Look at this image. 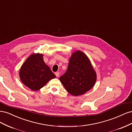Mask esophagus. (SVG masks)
I'll return each mask as SVG.
<instances>
[{
	"instance_id": "esophagus-1",
	"label": "esophagus",
	"mask_w": 132,
	"mask_h": 132,
	"mask_svg": "<svg viewBox=\"0 0 132 132\" xmlns=\"http://www.w3.org/2000/svg\"><path fill=\"white\" fill-rule=\"evenodd\" d=\"M55 75H56L57 77H58L59 75V72H56V73H55Z\"/></svg>"
}]
</instances>
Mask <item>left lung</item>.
<instances>
[{"label":"left lung","instance_id":"8db88e82","mask_svg":"<svg viewBox=\"0 0 132 132\" xmlns=\"http://www.w3.org/2000/svg\"><path fill=\"white\" fill-rule=\"evenodd\" d=\"M97 75L87 55L77 50L71 55L66 72L59 80L71 95H81L93 88Z\"/></svg>","mask_w":132,"mask_h":132}]
</instances>
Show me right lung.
Here are the masks:
<instances>
[{
	"label": "right lung",
	"instance_id": "obj_1",
	"mask_svg": "<svg viewBox=\"0 0 132 132\" xmlns=\"http://www.w3.org/2000/svg\"><path fill=\"white\" fill-rule=\"evenodd\" d=\"M42 53H32L20 68L19 77L21 82L32 91H37L55 75L43 61Z\"/></svg>",
	"mask_w": 132,
	"mask_h": 132
}]
</instances>
